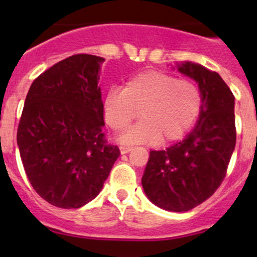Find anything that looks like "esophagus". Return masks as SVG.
<instances>
[{
    "label": "esophagus",
    "instance_id": "34e87169",
    "mask_svg": "<svg viewBox=\"0 0 257 257\" xmlns=\"http://www.w3.org/2000/svg\"><path fill=\"white\" fill-rule=\"evenodd\" d=\"M132 149H133V148H132V147H126V145H121V147H120L121 154H126V153L131 152Z\"/></svg>",
    "mask_w": 257,
    "mask_h": 257
}]
</instances>
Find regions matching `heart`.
<instances>
[{"mask_svg": "<svg viewBox=\"0 0 257 257\" xmlns=\"http://www.w3.org/2000/svg\"><path fill=\"white\" fill-rule=\"evenodd\" d=\"M201 107L195 83L163 71L137 73L124 89L110 88L103 100L105 121L115 132L125 131L141 113L143 119L120 138L125 144L178 141L193 128Z\"/></svg>", "mask_w": 257, "mask_h": 257, "instance_id": "obj_1", "label": "heart"}]
</instances>
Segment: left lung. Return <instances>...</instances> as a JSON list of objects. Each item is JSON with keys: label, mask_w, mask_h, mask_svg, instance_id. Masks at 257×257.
I'll return each instance as SVG.
<instances>
[{"label": "left lung", "mask_w": 257, "mask_h": 257, "mask_svg": "<svg viewBox=\"0 0 257 257\" xmlns=\"http://www.w3.org/2000/svg\"><path fill=\"white\" fill-rule=\"evenodd\" d=\"M199 84L203 107L184 141L152 150L142 185L153 204L169 211H189L209 199L226 177L236 143L235 97L216 72L196 63L178 67Z\"/></svg>", "instance_id": "left-lung-1"}]
</instances>
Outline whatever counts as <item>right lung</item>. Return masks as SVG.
<instances>
[{"mask_svg":"<svg viewBox=\"0 0 257 257\" xmlns=\"http://www.w3.org/2000/svg\"><path fill=\"white\" fill-rule=\"evenodd\" d=\"M103 61L68 57L33 80L26 97L17 129L21 159L36 193L57 208L93 200L120 155L103 132Z\"/></svg>","mask_w":257,"mask_h":257,"instance_id":"obj_1","label":"right lung"}]
</instances>
